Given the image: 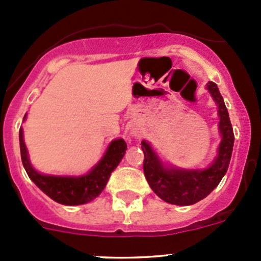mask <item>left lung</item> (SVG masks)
I'll use <instances>...</instances> for the list:
<instances>
[{
    "label": "left lung",
    "mask_w": 261,
    "mask_h": 261,
    "mask_svg": "<svg viewBox=\"0 0 261 261\" xmlns=\"http://www.w3.org/2000/svg\"><path fill=\"white\" fill-rule=\"evenodd\" d=\"M210 93L218 105L220 131L222 141L213 164L204 170L168 169L162 164L146 141L141 143L144 151V174L150 188L163 201L177 206H189L203 199L218 186L228 169L233 147V130L222 96L213 82L207 83Z\"/></svg>",
    "instance_id": "obj_1"
}]
</instances>
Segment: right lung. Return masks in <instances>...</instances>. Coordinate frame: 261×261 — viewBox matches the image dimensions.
<instances>
[{"label":"right lung","mask_w":261,"mask_h":261,"mask_svg":"<svg viewBox=\"0 0 261 261\" xmlns=\"http://www.w3.org/2000/svg\"><path fill=\"white\" fill-rule=\"evenodd\" d=\"M20 150L22 165L28 173L29 178L48 194L51 199L67 206H77L92 201L101 194L106 187L110 175L114 172L125 155L126 145L122 139H117L111 143L109 150L102 158L101 162L86 175L78 178L72 177H53V175L39 174L33 167L28 158V150L23 143L22 128H20Z\"/></svg>","instance_id":"obj_1"}]
</instances>
